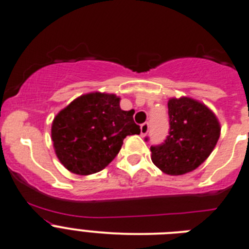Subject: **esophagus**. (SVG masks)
<instances>
[{"mask_svg":"<svg viewBox=\"0 0 249 249\" xmlns=\"http://www.w3.org/2000/svg\"><path fill=\"white\" fill-rule=\"evenodd\" d=\"M140 129H141V136H146L149 130V124L148 123H143V124H141Z\"/></svg>","mask_w":249,"mask_h":249,"instance_id":"obj_1","label":"esophagus"}]
</instances>
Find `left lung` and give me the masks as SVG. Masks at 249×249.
Wrapping results in <instances>:
<instances>
[{"label": "left lung", "instance_id": "8db88e82", "mask_svg": "<svg viewBox=\"0 0 249 249\" xmlns=\"http://www.w3.org/2000/svg\"><path fill=\"white\" fill-rule=\"evenodd\" d=\"M168 114L169 135L163 143L151 146L152 161L168 175H182L208 158L220 136V124L207 106L189 97L170 98Z\"/></svg>", "mask_w": 249, "mask_h": 249}]
</instances>
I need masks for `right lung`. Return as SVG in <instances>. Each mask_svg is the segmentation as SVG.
Segmentation results:
<instances>
[{
	"label": "right lung",
	"mask_w": 249,
	"mask_h": 249,
	"mask_svg": "<svg viewBox=\"0 0 249 249\" xmlns=\"http://www.w3.org/2000/svg\"><path fill=\"white\" fill-rule=\"evenodd\" d=\"M119 102L110 93H88L55 115L53 147L69 171L78 175L101 171L117 157L125 137L140 134L134 109L123 110Z\"/></svg>",
	"instance_id": "obj_1"
}]
</instances>
